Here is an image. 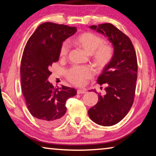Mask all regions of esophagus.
Masks as SVG:
<instances>
[{
	"label": "esophagus",
	"instance_id": "obj_1",
	"mask_svg": "<svg viewBox=\"0 0 156 156\" xmlns=\"http://www.w3.org/2000/svg\"><path fill=\"white\" fill-rule=\"evenodd\" d=\"M86 93V89H78L77 94H83Z\"/></svg>",
	"mask_w": 156,
	"mask_h": 156
}]
</instances>
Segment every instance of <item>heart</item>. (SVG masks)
Returning <instances> with one entry per match:
<instances>
[{
  "label": "heart",
  "mask_w": 156,
  "mask_h": 156,
  "mask_svg": "<svg viewBox=\"0 0 156 156\" xmlns=\"http://www.w3.org/2000/svg\"><path fill=\"white\" fill-rule=\"evenodd\" d=\"M103 39L92 32H84L73 38V43L81 47L88 54H91L94 64L98 67L103 68L109 64L113 56V48L109 44L103 43ZM69 47L64 43L60 48L61 58L67 56ZM93 75V71L88 67H73L67 73V77L76 85H82L87 79Z\"/></svg>",
  "instance_id": "obj_1"
}]
</instances>
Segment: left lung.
I'll return each mask as SVG.
<instances>
[{"instance_id": "obj_1", "label": "left lung", "mask_w": 156, "mask_h": 156, "mask_svg": "<svg viewBox=\"0 0 156 156\" xmlns=\"http://www.w3.org/2000/svg\"><path fill=\"white\" fill-rule=\"evenodd\" d=\"M90 28L106 36L114 51L112 60L97 80L100 85L106 84V94L99 95L97 104L89 109L88 114L98 125L112 126L125 117L133 103L138 72L136 54L129 37L112 24Z\"/></svg>"}]
</instances>
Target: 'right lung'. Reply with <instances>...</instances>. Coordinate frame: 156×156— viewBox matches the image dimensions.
Segmentation results:
<instances>
[{
  "label": "right lung",
  "mask_w": 156,
  "mask_h": 156,
  "mask_svg": "<svg viewBox=\"0 0 156 156\" xmlns=\"http://www.w3.org/2000/svg\"><path fill=\"white\" fill-rule=\"evenodd\" d=\"M76 27L44 23L29 38L20 65L22 91L29 112L42 125L54 126L63 120L66 100L77 94L75 89L54 87L47 80L53 62L59 59L62 43L74 34Z\"/></svg>",
  "instance_id": "obj_1"
}]
</instances>
